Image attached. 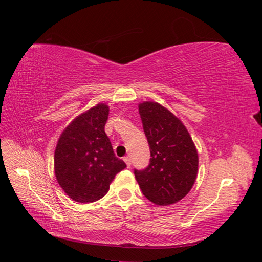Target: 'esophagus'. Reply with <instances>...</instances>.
<instances>
[{"mask_svg":"<svg viewBox=\"0 0 262 262\" xmlns=\"http://www.w3.org/2000/svg\"><path fill=\"white\" fill-rule=\"evenodd\" d=\"M123 161L125 162V164H126V166H128V167H130L131 166V161H130V158L126 156V157H123Z\"/></svg>","mask_w":262,"mask_h":262,"instance_id":"1","label":"esophagus"}]
</instances>
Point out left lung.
<instances>
[{"label":"left lung","mask_w":262,"mask_h":262,"mask_svg":"<svg viewBox=\"0 0 262 262\" xmlns=\"http://www.w3.org/2000/svg\"><path fill=\"white\" fill-rule=\"evenodd\" d=\"M150 158L143 170L134 169L142 192L158 205L180 201L191 190L199 157L193 141L179 119L158 102L139 105Z\"/></svg>","instance_id":"left-lung-1"}]
</instances>
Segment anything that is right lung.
I'll list each match as a JSON object with an SVG mask.
<instances>
[{
  "mask_svg": "<svg viewBox=\"0 0 262 262\" xmlns=\"http://www.w3.org/2000/svg\"><path fill=\"white\" fill-rule=\"evenodd\" d=\"M109 107L98 104L77 116L63 130L54 152L60 187L76 202L99 200L119 171L126 167L116 157L105 132Z\"/></svg>",
  "mask_w": 262,
  "mask_h": 262,
  "instance_id": "1",
  "label": "right lung"
}]
</instances>
